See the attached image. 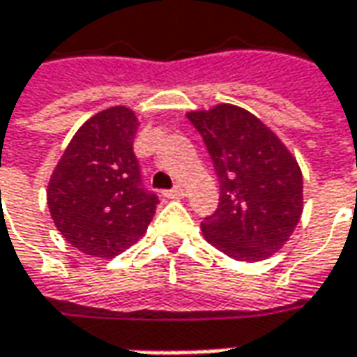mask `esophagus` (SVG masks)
<instances>
[{
	"label": "esophagus",
	"instance_id": "obj_1",
	"mask_svg": "<svg viewBox=\"0 0 357 357\" xmlns=\"http://www.w3.org/2000/svg\"><path fill=\"white\" fill-rule=\"evenodd\" d=\"M188 195V189L183 188V185H176L174 189H169V191H164V197L168 199H181Z\"/></svg>",
	"mask_w": 357,
	"mask_h": 357
}]
</instances>
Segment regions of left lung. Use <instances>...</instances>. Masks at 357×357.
Segmentation results:
<instances>
[{"label":"left lung","mask_w":357,"mask_h":357,"mask_svg":"<svg viewBox=\"0 0 357 357\" xmlns=\"http://www.w3.org/2000/svg\"><path fill=\"white\" fill-rule=\"evenodd\" d=\"M219 176L217 211L201 230L215 248L238 261L273 256L303 213V176L278 135L250 111L220 103L188 113Z\"/></svg>","instance_id":"obj_1"}]
</instances>
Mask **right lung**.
Segmentation results:
<instances>
[{
	"instance_id": "obj_1",
	"label": "right lung",
	"mask_w": 357,
	"mask_h": 357,
	"mask_svg": "<svg viewBox=\"0 0 357 357\" xmlns=\"http://www.w3.org/2000/svg\"><path fill=\"white\" fill-rule=\"evenodd\" d=\"M132 109L109 107L77 128L46 189L50 217L87 256L113 258L132 246L156 213L158 197L140 179Z\"/></svg>"
}]
</instances>
